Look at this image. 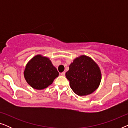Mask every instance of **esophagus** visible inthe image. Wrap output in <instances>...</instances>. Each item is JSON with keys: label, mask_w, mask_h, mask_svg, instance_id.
Listing matches in <instances>:
<instances>
[{"label": "esophagus", "mask_w": 128, "mask_h": 128, "mask_svg": "<svg viewBox=\"0 0 128 128\" xmlns=\"http://www.w3.org/2000/svg\"><path fill=\"white\" fill-rule=\"evenodd\" d=\"M60 74L62 75V76H64V75H65V72H62V73H60Z\"/></svg>", "instance_id": "34e87169"}]
</instances>
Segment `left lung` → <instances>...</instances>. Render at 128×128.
<instances>
[{"instance_id": "left-lung-1", "label": "left lung", "mask_w": 128, "mask_h": 128, "mask_svg": "<svg viewBox=\"0 0 128 128\" xmlns=\"http://www.w3.org/2000/svg\"><path fill=\"white\" fill-rule=\"evenodd\" d=\"M70 87L77 95L87 96L97 90L100 84V68L92 58L80 55L73 60L66 73Z\"/></svg>"}]
</instances>
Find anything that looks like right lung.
Segmentation results:
<instances>
[{
  "label": "right lung",
  "instance_id": "1",
  "mask_svg": "<svg viewBox=\"0 0 128 128\" xmlns=\"http://www.w3.org/2000/svg\"><path fill=\"white\" fill-rule=\"evenodd\" d=\"M58 76L59 72L50 58L40 54L34 56L28 62L24 72L27 83L36 90L48 87Z\"/></svg>",
  "mask_w": 128,
  "mask_h": 128
}]
</instances>
